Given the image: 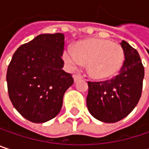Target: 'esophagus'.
Here are the masks:
<instances>
[{"label": "esophagus", "mask_w": 149, "mask_h": 149, "mask_svg": "<svg viewBox=\"0 0 149 149\" xmlns=\"http://www.w3.org/2000/svg\"><path fill=\"white\" fill-rule=\"evenodd\" d=\"M82 78V77L80 75L78 74H75L73 75V79H74V82H77L78 80H80Z\"/></svg>", "instance_id": "1"}]
</instances>
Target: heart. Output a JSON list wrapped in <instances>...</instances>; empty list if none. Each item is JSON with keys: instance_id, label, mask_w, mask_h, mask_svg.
Returning <instances> with one entry per match:
<instances>
[{"instance_id": "1", "label": "heart", "mask_w": 149, "mask_h": 149, "mask_svg": "<svg viewBox=\"0 0 149 149\" xmlns=\"http://www.w3.org/2000/svg\"><path fill=\"white\" fill-rule=\"evenodd\" d=\"M63 58L69 69L74 70L87 62L89 74L96 79H105L116 74L124 60L121 45L104 39L78 41L72 48H66Z\"/></svg>"}]
</instances>
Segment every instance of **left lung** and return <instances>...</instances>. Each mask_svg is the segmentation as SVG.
<instances>
[{
  "label": "left lung",
  "instance_id": "obj_1",
  "mask_svg": "<svg viewBox=\"0 0 149 149\" xmlns=\"http://www.w3.org/2000/svg\"><path fill=\"white\" fill-rule=\"evenodd\" d=\"M121 45L125 60L119 74L103 82H88V110L96 119L108 123L126 117L141 95L144 67L139 53L124 40Z\"/></svg>",
  "mask_w": 149,
  "mask_h": 149
}]
</instances>
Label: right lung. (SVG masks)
Instances as JSON below:
<instances>
[{
  "label": "right lung",
  "instance_id": "right-lung-1",
  "mask_svg": "<svg viewBox=\"0 0 149 149\" xmlns=\"http://www.w3.org/2000/svg\"><path fill=\"white\" fill-rule=\"evenodd\" d=\"M63 33H43L14 53L7 72L9 98L26 119L43 123L61 110L63 97L72 85V74L62 70Z\"/></svg>",
  "mask_w": 149,
  "mask_h": 149
}]
</instances>
